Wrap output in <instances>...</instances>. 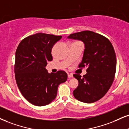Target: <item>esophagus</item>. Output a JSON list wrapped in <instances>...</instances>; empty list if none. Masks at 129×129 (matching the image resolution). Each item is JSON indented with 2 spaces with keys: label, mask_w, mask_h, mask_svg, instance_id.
I'll return each instance as SVG.
<instances>
[{
  "label": "esophagus",
  "mask_w": 129,
  "mask_h": 129,
  "mask_svg": "<svg viewBox=\"0 0 129 129\" xmlns=\"http://www.w3.org/2000/svg\"><path fill=\"white\" fill-rule=\"evenodd\" d=\"M68 77L69 78H71L73 77V75L72 74H68Z\"/></svg>",
  "instance_id": "esophagus-1"
}]
</instances>
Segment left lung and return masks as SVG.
<instances>
[{"label": "left lung", "mask_w": 129, "mask_h": 129, "mask_svg": "<svg viewBox=\"0 0 129 129\" xmlns=\"http://www.w3.org/2000/svg\"><path fill=\"white\" fill-rule=\"evenodd\" d=\"M68 38L81 40L85 44L78 68L87 67V73L82 77L74 75L79 82L74 96L82 102H95L106 94L115 78L117 60L113 46L105 36L89 30L72 33Z\"/></svg>", "instance_id": "obj_1"}]
</instances>
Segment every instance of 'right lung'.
Here are the masks:
<instances>
[{
    "instance_id": "1",
    "label": "right lung",
    "mask_w": 129,
    "mask_h": 129,
    "mask_svg": "<svg viewBox=\"0 0 129 129\" xmlns=\"http://www.w3.org/2000/svg\"><path fill=\"white\" fill-rule=\"evenodd\" d=\"M61 36L38 33L21 41L15 52L14 72L19 90L26 99L35 106H45L55 99L58 85L64 82V71L49 74L45 69L52 60L51 50Z\"/></svg>"
}]
</instances>
